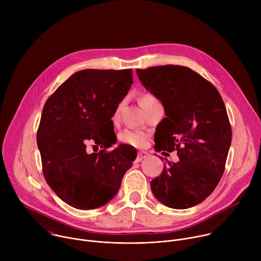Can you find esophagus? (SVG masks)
<instances>
[{"label": "esophagus", "instance_id": "34e87169", "mask_svg": "<svg viewBox=\"0 0 261 261\" xmlns=\"http://www.w3.org/2000/svg\"><path fill=\"white\" fill-rule=\"evenodd\" d=\"M147 156H148V153H146V152H143V151L138 152L135 161H136V162H140V161H142L143 159H145Z\"/></svg>", "mask_w": 261, "mask_h": 261}]
</instances>
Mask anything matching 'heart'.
<instances>
[{
	"label": "heart",
	"mask_w": 261,
	"mask_h": 261,
	"mask_svg": "<svg viewBox=\"0 0 261 261\" xmlns=\"http://www.w3.org/2000/svg\"><path fill=\"white\" fill-rule=\"evenodd\" d=\"M157 101L153 96L151 95H144L141 98V105L144 104H148V103H152ZM123 103H120L115 111V115H114V120H117L120 116L121 113V109H122ZM120 140L125 143V144H129L132 146H143L147 140V135L145 132L141 131V130H134V129H126L124 130L121 134H120Z\"/></svg>",
	"instance_id": "heart-1"
}]
</instances>
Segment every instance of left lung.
<instances>
[{
	"label": "left lung",
	"mask_w": 261,
	"mask_h": 261,
	"mask_svg": "<svg viewBox=\"0 0 261 261\" xmlns=\"http://www.w3.org/2000/svg\"><path fill=\"white\" fill-rule=\"evenodd\" d=\"M136 73L164 106L156 150H176L179 158L164 165L151 181L152 191L168 207H192L212 194L225 169L232 133L224 102L210 82L187 67L155 66Z\"/></svg>",
	"instance_id": "1"
}]
</instances>
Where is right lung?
<instances>
[{"label": "right lung", "mask_w": 261, "mask_h": 261, "mask_svg": "<svg viewBox=\"0 0 261 261\" xmlns=\"http://www.w3.org/2000/svg\"><path fill=\"white\" fill-rule=\"evenodd\" d=\"M132 84V69H86L74 73L45 102L37 145L47 184L67 204L93 210L118 193L136 156L124 144L106 150L117 142L111 118ZM89 140L102 150L88 153Z\"/></svg>", "instance_id": "add662e5"}]
</instances>
